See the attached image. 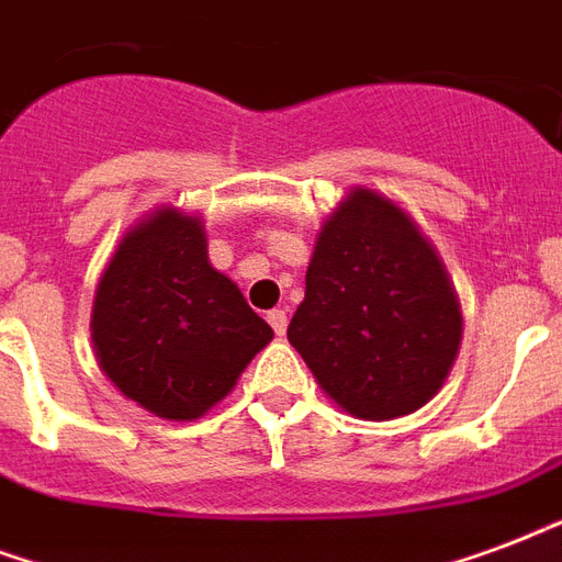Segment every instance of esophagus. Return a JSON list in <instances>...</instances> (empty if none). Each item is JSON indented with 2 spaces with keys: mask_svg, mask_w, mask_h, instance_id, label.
Listing matches in <instances>:
<instances>
[{
  "mask_svg": "<svg viewBox=\"0 0 562 562\" xmlns=\"http://www.w3.org/2000/svg\"><path fill=\"white\" fill-rule=\"evenodd\" d=\"M268 324H271L277 336H285V327H289V315H285L282 310H271V312H268Z\"/></svg>",
  "mask_w": 562,
  "mask_h": 562,
  "instance_id": "34e87169",
  "label": "esophagus"
}]
</instances>
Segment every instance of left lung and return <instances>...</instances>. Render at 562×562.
<instances>
[{
	"instance_id": "left-lung-1",
	"label": "left lung",
	"mask_w": 562,
	"mask_h": 562,
	"mask_svg": "<svg viewBox=\"0 0 562 562\" xmlns=\"http://www.w3.org/2000/svg\"><path fill=\"white\" fill-rule=\"evenodd\" d=\"M289 341L353 418L392 422L442 389L460 353V294L392 196L350 188L321 224Z\"/></svg>"
}]
</instances>
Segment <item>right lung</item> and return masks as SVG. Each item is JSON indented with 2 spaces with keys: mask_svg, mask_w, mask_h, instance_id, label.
<instances>
[{
  "mask_svg": "<svg viewBox=\"0 0 562 562\" xmlns=\"http://www.w3.org/2000/svg\"><path fill=\"white\" fill-rule=\"evenodd\" d=\"M273 329L209 262L203 217L158 205L111 252L97 282L91 341L120 395L165 422L221 404Z\"/></svg>",
  "mask_w": 562,
  "mask_h": 562,
  "instance_id": "add662e5",
  "label": "right lung"
}]
</instances>
